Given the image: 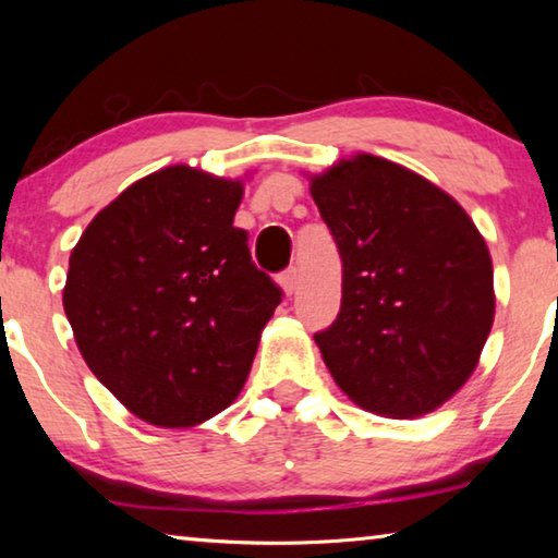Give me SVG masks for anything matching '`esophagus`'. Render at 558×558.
<instances>
[{
	"label": "esophagus",
	"mask_w": 558,
	"mask_h": 558,
	"mask_svg": "<svg viewBox=\"0 0 558 558\" xmlns=\"http://www.w3.org/2000/svg\"><path fill=\"white\" fill-rule=\"evenodd\" d=\"M280 286H282V290H286V295H292V292H295V288H298V268L290 266L286 272H282Z\"/></svg>",
	"instance_id": "34e87169"
}]
</instances>
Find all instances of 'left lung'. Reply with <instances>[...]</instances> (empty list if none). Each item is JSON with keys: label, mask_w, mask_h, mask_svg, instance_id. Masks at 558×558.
Returning <instances> with one entry per match:
<instances>
[{"label": "left lung", "mask_w": 558, "mask_h": 558, "mask_svg": "<svg viewBox=\"0 0 558 558\" xmlns=\"http://www.w3.org/2000/svg\"><path fill=\"white\" fill-rule=\"evenodd\" d=\"M310 192L342 256V307L315 335L329 374L372 413L436 411L493 329L485 239L452 196L384 157L342 159Z\"/></svg>", "instance_id": "1"}]
</instances>
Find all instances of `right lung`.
Wrapping results in <instances>:
<instances>
[{
  "mask_svg": "<svg viewBox=\"0 0 558 558\" xmlns=\"http://www.w3.org/2000/svg\"><path fill=\"white\" fill-rule=\"evenodd\" d=\"M243 184L174 165L140 179L83 231L63 310L98 381L153 426L233 403L282 290L233 216Z\"/></svg>",
  "mask_w": 558,
  "mask_h": 558,
  "instance_id": "right-lung-1",
  "label": "right lung"
}]
</instances>
